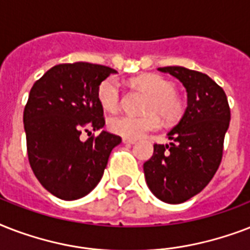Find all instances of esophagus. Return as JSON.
<instances>
[{
  "instance_id": "esophagus-1",
  "label": "esophagus",
  "mask_w": 250,
  "mask_h": 250,
  "mask_svg": "<svg viewBox=\"0 0 250 250\" xmlns=\"http://www.w3.org/2000/svg\"><path fill=\"white\" fill-rule=\"evenodd\" d=\"M136 143V140H132V139H123V144L125 145H132Z\"/></svg>"
}]
</instances>
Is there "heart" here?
I'll return each mask as SVG.
<instances>
[{"label": "heart", "mask_w": 250, "mask_h": 250, "mask_svg": "<svg viewBox=\"0 0 250 250\" xmlns=\"http://www.w3.org/2000/svg\"><path fill=\"white\" fill-rule=\"evenodd\" d=\"M133 84L149 93L144 117L117 115L110 118L107 127L113 133L125 139H140L148 132L160 128V114L167 122H174L182 117L183 101L175 93L174 84L156 74H146L133 80ZM97 97L106 111L114 113L121 105V84L115 78H107L98 85Z\"/></svg>", "instance_id": "obj_1"}]
</instances>
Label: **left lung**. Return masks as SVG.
<instances>
[{
	"label": "left lung",
	"mask_w": 250,
	"mask_h": 250,
	"mask_svg": "<svg viewBox=\"0 0 250 250\" xmlns=\"http://www.w3.org/2000/svg\"><path fill=\"white\" fill-rule=\"evenodd\" d=\"M187 90V109L167 133L170 144H154L144 164L149 189L167 204H182L205 188L217 172L231 119L225 90L202 72L182 66L160 67Z\"/></svg>",
	"instance_id": "obj_1"
}]
</instances>
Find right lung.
<instances>
[{
  "instance_id": "right-lung-1",
  "label": "right lung",
  "mask_w": 250,
  "mask_h": 250,
  "mask_svg": "<svg viewBox=\"0 0 250 250\" xmlns=\"http://www.w3.org/2000/svg\"><path fill=\"white\" fill-rule=\"evenodd\" d=\"M114 68L75 62L57 64L29 92L23 113L29 165L41 186L56 197L72 201L94 189L109 156L122 139L104 131L98 85ZM101 130L83 142V130Z\"/></svg>"
}]
</instances>
